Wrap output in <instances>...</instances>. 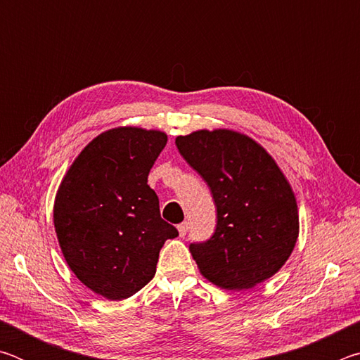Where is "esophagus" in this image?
<instances>
[{
  "mask_svg": "<svg viewBox=\"0 0 360 360\" xmlns=\"http://www.w3.org/2000/svg\"><path fill=\"white\" fill-rule=\"evenodd\" d=\"M187 230H188V222H182V224L178 225V231H179L181 236H186Z\"/></svg>",
  "mask_w": 360,
  "mask_h": 360,
  "instance_id": "1",
  "label": "esophagus"
}]
</instances>
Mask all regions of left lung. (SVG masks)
<instances>
[{"label": "left lung", "instance_id": "1", "mask_svg": "<svg viewBox=\"0 0 360 360\" xmlns=\"http://www.w3.org/2000/svg\"><path fill=\"white\" fill-rule=\"evenodd\" d=\"M176 148L216 205L214 233L188 246L202 275L229 290L275 275L298 236L294 192L275 160L251 138L229 130L178 136Z\"/></svg>", "mask_w": 360, "mask_h": 360}]
</instances>
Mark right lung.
<instances>
[{"label":"right lung","mask_w":360,"mask_h":360,"mask_svg":"<svg viewBox=\"0 0 360 360\" xmlns=\"http://www.w3.org/2000/svg\"><path fill=\"white\" fill-rule=\"evenodd\" d=\"M167 144L155 130L122 127L101 133L60 184L53 224L62 252L81 283L124 300L155 275L163 243L178 230L160 217L148 176Z\"/></svg>","instance_id":"1"}]
</instances>
